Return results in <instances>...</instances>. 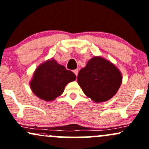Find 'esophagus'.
<instances>
[{
  "instance_id": "1",
  "label": "esophagus",
  "mask_w": 149,
  "mask_h": 149,
  "mask_svg": "<svg viewBox=\"0 0 149 149\" xmlns=\"http://www.w3.org/2000/svg\"><path fill=\"white\" fill-rule=\"evenodd\" d=\"M73 73H74L75 74H76V76H78V69H75V70H73Z\"/></svg>"
}]
</instances>
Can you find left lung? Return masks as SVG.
Masks as SVG:
<instances>
[{
  "mask_svg": "<svg viewBox=\"0 0 149 149\" xmlns=\"http://www.w3.org/2000/svg\"><path fill=\"white\" fill-rule=\"evenodd\" d=\"M122 80L117 67L98 56L90 59L78 75V83L83 93L95 102L112 98L120 88Z\"/></svg>",
  "mask_w": 149,
  "mask_h": 149,
  "instance_id": "1",
  "label": "left lung"
}]
</instances>
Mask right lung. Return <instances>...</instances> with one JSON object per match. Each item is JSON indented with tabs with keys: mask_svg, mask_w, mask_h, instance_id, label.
<instances>
[{
	"mask_svg": "<svg viewBox=\"0 0 149 149\" xmlns=\"http://www.w3.org/2000/svg\"><path fill=\"white\" fill-rule=\"evenodd\" d=\"M76 78L73 72L52 59L37 68L30 87L32 92L40 99L51 101L61 95L65 86Z\"/></svg>",
	"mask_w": 149,
	"mask_h": 149,
	"instance_id": "right-lung-1",
	"label": "right lung"
}]
</instances>
